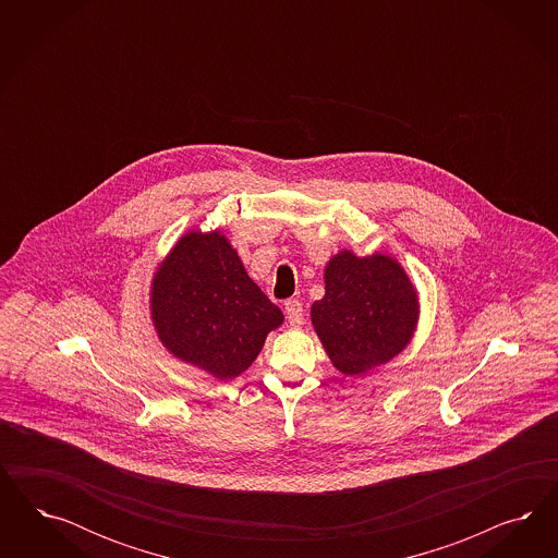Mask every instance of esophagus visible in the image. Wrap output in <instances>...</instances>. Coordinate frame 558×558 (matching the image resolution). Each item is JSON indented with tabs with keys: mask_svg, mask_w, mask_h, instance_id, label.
Masks as SVG:
<instances>
[{
	"mask_svg": "<svg viewBox=\"0 0 558 558\" xmlns=\"http://www.w3.org/2000/svg\"><path fill=\"white\" fill-rule=\"evenodd\" d=\"M284 313H287L288 323H290L292 327H301V325H303V303H299L296 299H292V301H287V304H284Z\"/></svg>",
	"mask_w": 558,
	"mask_h": 558,
	"instance_id": "1",
	"label": "esophagus"
}]
</instances>
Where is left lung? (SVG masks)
<instances>
[{"label": "left lung", "instance_id": "8db88e82", "mask_svg": "<svg viewBox=\"0 0 558 558\" xmlns=\"http://www.w3.org/2000/svg\"><path fill=\"white\" fill-rule=\"evenodd\" d=\"M323 280L325 294L311 306V323L343 376L374 371L411 343L420 292L392 255L341 250L325 264Z\"/></svg>", "mask_w": 558, "mask_h": 558}]
</instances>
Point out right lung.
Segmentation results:
<instances>
[{
  "label": "right lung",
  "mask_w": 558,
  "mask_h": 558,
  "mask_svg": "<svg viewBox=\"0 0 558 558\" xmlns=\"http://www.w3.org/2000/svg\"><path fill=\"white\" fill-rule=\"evenodd\" d=\"M149 311L169 354L225 383L247 371L284 323L219 229H192L173 243L153 274Z\"/></svg>",
  "instance_id": "1"
}]
</instances>
